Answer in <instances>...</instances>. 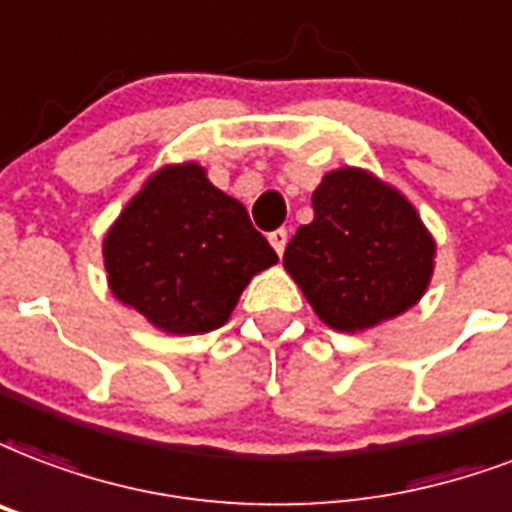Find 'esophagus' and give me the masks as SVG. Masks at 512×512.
Listing matches in <instances>:
<instances>
[{
	"label": "esophagus",
	"mask_w": 512,
	"mask_h": 512,
	"mask_svg": "<svg viewBox=\"0 0 512 512\" xmlns=\"http://www.w3.org/2000/svg\"><path fill=\"white\" fill-rule=\"evenodd\" d=\"M268 241H271V247L276 249V255H284V247H287V230H273L271 236H268Z\"/></svg>",
	"instance_id": "obj_1"
}]
</instances>
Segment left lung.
I'll return each instance as SVG.
<instances>
[{
  "label": "left lung",
  "instance_id": "8db88e82",
  "mask_svg": "<svg viewBox=\"0 0 512 512\" xmlns=\"http://www.w3.org/2000/svg\"><path fill=\"white\" fill-rule=\"evenodd\" d=\"M314 220L284 249V268L327 327L362 333L400 317L427 292L435 239L397 187L365 169L327 171Z\"/></svg>",
  "mask_w": 512,
  "mask_h": 512
}]
</instances>
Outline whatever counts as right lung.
I'll use <instances>...</instances> for the list:
<instances>
[{"label": "right lung", "mask_w": 512, "mask_h": 512, "mask_svg": "<svg viewBox=\"0 0 512 512\" xmlns=\"http://www.w3.org/2000/svg\"><path fill=\"white\" fill-rule=\"evenodd\" d=\"M101 252L112 295L169 335L222 327L252 276L279 263L247 209L195 161L150 174Z\"/></svg>", "instance_id": "add662e5"}]
</instances>
